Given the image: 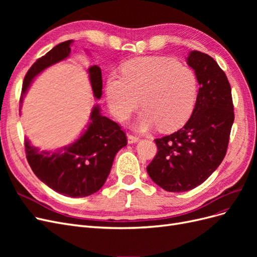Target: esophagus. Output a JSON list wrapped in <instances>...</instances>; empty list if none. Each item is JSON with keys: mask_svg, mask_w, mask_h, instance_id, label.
Here are the masks:
<instances>
[{"mask_svg": "<svg viewBox=\"0 0 257 257\" xmlns=\"http://www.w3.org/2000/svg\"><path fill=\"white\" fill-rule=\"evenodd\" d=\"M139 141V136L135 134H127V142L128 144H135Z\"/></svg>", "mask_w": 257, "mask_h": 257, "instance_id": "1", "label": "esophagus"}]
</instances>
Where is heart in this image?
I'll return each mask as SVG.
<instances>
[{
    "mask_svg": "<svg viewBox=\"0 0 257 257\" xmlns=\"http://www.w3.org/2000/svg\"><path fill=\"white\" fill-rule=\"evenodd\" d=\"M106 98L112 113L126 120L141 104L145 110L136 128L147 131L155 124L173 130L193 110L197 96V78L191 68L162 57L127 61L122 75L111 73L106 81Z\"/></svg>",
    "mask_w": 257,
    "mask_h": 257,
    "instance_id": "obj_1",
    "label": "heart"
}]
</instances>
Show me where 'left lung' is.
Listing matches in <instances>:
<instances>
[{
  "mask_svg": "<svg viewBox=\"0 0 257 257\" xmlns=\"http://www.w3.org/2000/svg\"><path fill=\"white\" fill-rule=\"evenodd\" d=\"M188 64L199 83L193 113L179 131L154 139L158 152L147 167L167 192L190 191L211 176L226 154L235 119L230 84L213 58L194 50Z\"/></svg>",
  "mask_w": 257,
  "mask_h": 257,
  "instance_id": "obj_1",
  "label": "left lung"
}]
</instances>
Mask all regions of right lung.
I'll return each mask as SVG.
<instances>
[{
	"mask_svg": "<svg viewBox=\"0 0 257 257\" xmlns=\"http://www.w3.org/2000/svg\"><path fill=\"white\" fill-rule=\"evenodd\" d=\"M72 43L71 40L57 45L30 67L23 79L20 103L35 76L68 57ZM89 76L94 97L100 98L102 71L96 65L91 66ZM126 144V135L119 124L100 114L98 106H95L88 128L71 146L54 152H40L28 141L25 147L29 165L41 181L62 195L85 197L104 185L116 152Z\"/></svg>",
	"mask_w": 257,
	"mask_h": 257,
	"instance_id": "add662e5",
	"label": "right lung"
}]
</instances>
